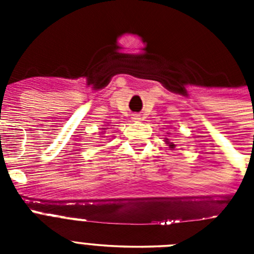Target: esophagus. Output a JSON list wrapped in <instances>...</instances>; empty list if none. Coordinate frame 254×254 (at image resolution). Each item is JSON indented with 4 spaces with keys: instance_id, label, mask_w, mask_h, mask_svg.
Returning <instances> with one entry per match:
<instances>
[{
    "instance_id": "obj_1",
    "label": "esophagus",
    "mask_w": 254,
    "mask_h": 254,
    "mask_svg": "<svg viewBox=\"0 0 254 254\" xmlns=\"http://www.w3.org/2000/svg\"><path fill=\"white\" fill-rule=\"evenodd\" d=\"M134 121H140L142 120V116L140 115H133V117H131Z\"/></svg>"
}]
</instances>
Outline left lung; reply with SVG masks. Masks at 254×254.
Instances as JSON below:
<instances>
[{
  "mask_svg": "<svg viewBox=\"0 0 254 254\" xmlns=\"http://www.w3.org/2000/svg\"><path fill=\"white\" fill-rule=\"evenodd\" d=\"M165 142H167V143L169 144V147H170V148H173V147H174L173 142H169V139H168V138H167V140H165Z\"/></svg>",
  "mask_w": 254,
  "mask_h": 254,
  "instance_id": "left-lung-1",
  "label": "left lung"
}]
</instances>
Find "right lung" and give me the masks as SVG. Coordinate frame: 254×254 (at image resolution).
<instances>
[{"mask_svg": "<svg viewBox=\"0 0 254 254\" xmlns=\"http://www.w3.org/2000/svg\"><path fill=\"white\" fill-rule=\"evenodd\" d=\"M102 129H103V130H106V129H108V127H102Z\"/></svg>", "mask_w": 254, "mask_h": 254, "instance_id": "add662e5", "label": "right lung"}]
</instances>
